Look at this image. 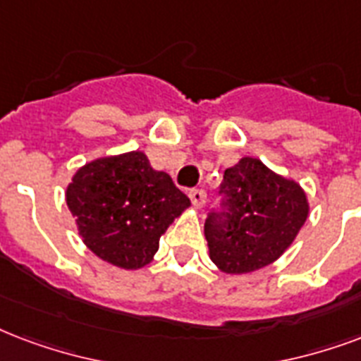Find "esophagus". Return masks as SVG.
Here are the masks:
<instances>
[{
  "label": "esophagus",
  "mask_w": 361,
  "mask_h": 361,
  "mask_svg": "<svg viewBox=\"0 0 361 361\" xmlns=\"http://www.w3.org/2000/svg\"><path fill=\"white\" fill-rule=\"evenodd\" d=\"M189 199H191L195 208H202L206 202L204 189H191V191H189Z\"/></svg>",
  "instance_id": "obj_1"
}]
</instances>
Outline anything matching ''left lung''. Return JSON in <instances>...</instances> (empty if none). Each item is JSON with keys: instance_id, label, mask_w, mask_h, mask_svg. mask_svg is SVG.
<instances>
[{"instance_id": "left-lung-1", "label": "left lung", "mask_w": 361, "mask_h": 361, "mask_svg": "<svg viewBox=\"0 0 361 361\" xmlns=\"http://www.w3.org/2000/svg\"><path fill=\"white\" fill-rule=\"evenodd\" d=\"M221 210L206 217L210 259L227 274H246L271 265L295 240L309 216L301 185L244 157L225 170Z\"/></svg>"}]
</instances>
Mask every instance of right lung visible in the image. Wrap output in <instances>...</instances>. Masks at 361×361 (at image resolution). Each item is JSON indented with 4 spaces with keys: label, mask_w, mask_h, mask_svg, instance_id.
<instances>
[{
    "label": "right lung",
    "mask_w": 361,
    "mask_h": 361,
    "mask_svg": "<svg viewBox=\"0 0 361 361\" xmlns=\"http://www.w3.org/2000/svg\"><path fill=\"white\" fill-rule=\"evenodd\" d=\"M66 202L90 252L126 271L151 263L161 236L191 206L142 151L87 162L71 178Z\"/></svg>",
    "instance_id": "1"
}]
</instances>
